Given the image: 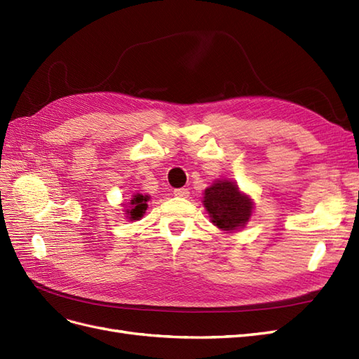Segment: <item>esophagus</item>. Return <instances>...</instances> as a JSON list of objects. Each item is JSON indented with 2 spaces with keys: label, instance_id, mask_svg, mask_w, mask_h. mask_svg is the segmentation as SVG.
<instances>
[{
  "label": "esophagus",
  "instance_id": "esophagus-1",
  "mask_svg": "<svg viewBox=\"0 0 359 359\" xmlns=\"http://www.w3.org/2000/svg\"><path fill=\"white\" fill-rule=\"evenodd\" d=\"M172 195L179 196V198H187V196L189 195V189L188 188H179V189L172 191Z\"/></svg>",
  "mask_w": 359,
  "mask_h": 359
}]
</instances>
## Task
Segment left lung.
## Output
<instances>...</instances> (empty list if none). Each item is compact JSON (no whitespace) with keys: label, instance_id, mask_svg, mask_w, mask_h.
Here are the masks:
<instances>
[{"label":"left lung","instance_id":"obj_1","mask_svg":"<svg viewBox=\"0 0 359 359\" xmlns=\"http://www.w3.org/2000/svg\"><path fill=\"white\" fill-rule=\"evenodd\" d=\"M203 205L210 222L224 233H236L246 226L253 213V200L241 192L237 182L221 179L205 188Z\"/></svg>","mask_w":359,"mask_h":359}]
</instances>
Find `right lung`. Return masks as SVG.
<instances>
[{"mask_svg":"<svg viewBox=\"0 0 359 359\" xmlns=\"http://www.w3.org/2000/svg\"><path fill=\"white\" fill-rule=\"evenodd\" d=\"M150 200V195H143V194H134L131 196L130 203L122 204V207H125V216L128 219L130 222H135L140 221L143 217V215L147 210V203Z\"/></svg>","mask_w":359,"mask_h":359,"instance_id":"1","label":"right lung"}]
</instances>
